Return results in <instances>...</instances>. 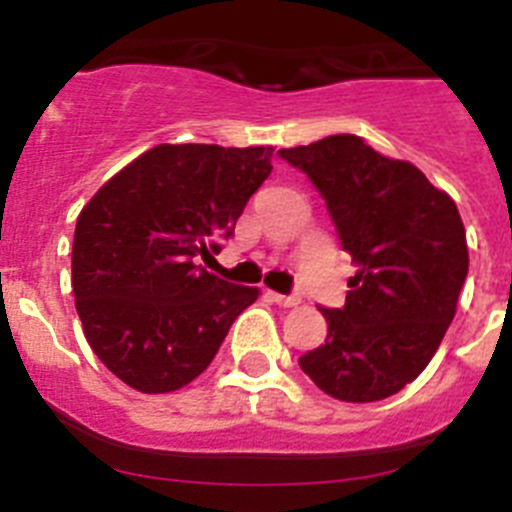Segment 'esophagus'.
<instances>
[{"instance_id": "34e87169", "label": "esophagus", "mask_w": 512, "mask_h": 512, "mask_svg": "<svg viewBox=\"0 0 512 512\" xmlns=\"http://www.w3.org/2000/svg\"><path fill=\"white\" fill-rule=\"evenodd\" d=\"M269 297L277 302V305H284V307H295L297 302H300V297L297 295H279V292H269Z\"/></svg>"}]
</instances>
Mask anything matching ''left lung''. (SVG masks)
I'll return each mask as SVG.
<instances>
[{"label": "left lung", "mask_w": 512, "mask_h": 512, "mask_svg": "<svg viewBox=\"0 0 512 512\" xmlns=\"http://www.w3.org/2000/svg\"><path fill=\"white\" fill-rule=\"evenodd\" d=\"M328 205L343 251L354 256L346 305L320 307L328 338L300 356L325 395L377 402L413 382L441 346L469 271L454 200L410 161L359 135L284 148Z\"/></svg>", "instance_id": "1"}]
</instances>
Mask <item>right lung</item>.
I'll list each match as a JSON object with an SVG mask.
<instances>
[{
  "mask_svg": "<svg viewBox=\"0 0 512 512\" xmlns=\"http://www.w3.org/2000/svg\"><path fill=\"white\" fill-rule=\"evenodd\" d=\"M274 148H151L117 171L76 220L71 284L84 336L133 390L174 392L205 372L259 289L215 277L212 259Z\"/></svg>",
  "mask_w": 512,
  "mask_h": 512,
  "instance_id": "add662e5",
  "label": "right lung"
}]
</instances>
